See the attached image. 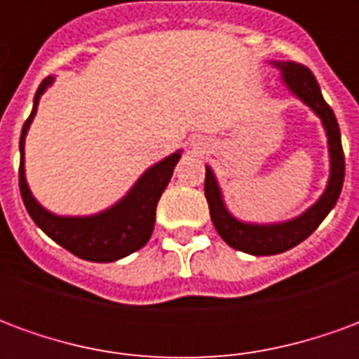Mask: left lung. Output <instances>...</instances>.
<instances>
[{
    "instance_id": "obj_1",
    "label": "left lung",
    "mask_w": 359,
    "mask_h": 359,
    "mask_svg": "<svg viewBox=\"0 0 359 359\" xmlns=\"http://www.w3.org/2000/svg\"><path fill=\"white\" fill-rule=\"evenodd\" d=\"M273 65L283 74L286 88L321 118L325 134H327V144H329L331 175H329V182L321 198L302 215L288 219L285 223L257 225V223H244L226 210L217 179L211 171V167H205L203 190H205V200L210 203L211 221L217 229L219 236L231 248L241 250L252 256H275L306 241L334 208L342 190V182H344V151H342V142H340L339 123L329 103L323 100V94L313 73L308 67L294 63V61H273Z\"/></svg>"
}]
</instances>
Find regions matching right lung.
I'll use <instances>...</instances> for the list:
<instances>
[{
	"instance_id": "right-lung-1",
	"label": "right lung",
	"mask_w": 359,
	"mask_h": 359,
	"mask_svg": "<svg viewBox=\"0 0 359 359\" xmlns=\"http://www.w3.org/2000/svg\"><path fill=\"white\" fill-rule=\"evenodd\" d=\"M51 82H53V76H48L38 86L32 113L20 133L19 187L22 202L36 225L40 226L51 241L57 242L59 246L69 250L71 254L86 262H97V264L117 262L121 257H126L128 254L140 250L142 246H146V242L149 241V236L154 233V225H156L157 202L171 180L175 165L179 163L180 149L161 159L159 163L151 165L148 171L134 182L128 194L123 200H118L115 205H111L109 210L95 213V215H86V217L53 215L51 211L38 203L25 177V138L38 111V102L43 92L50 88Z\"/></svg>"
}]
</instances>
